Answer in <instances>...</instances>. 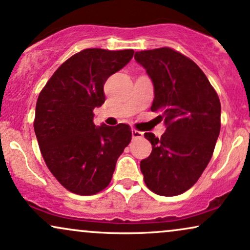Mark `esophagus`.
I'll return each instance as SVG.
<instances>
[{
    "label": "esophagus",
    "instance_id": "1",
    "mask_svg": "<svg viewBox=\"0 0 250 250\" xmlns=\"http://www.w3.org/2000/svg\"><path fill=\"white\" fill-rule=\"evenodd\" d=\"M144 136V133L143 132H140V131H138V130H132V138H133V139H138V138H142Z\"/></svg>",
    "mask_w": 250,
    "mask_h": 250
}]
</instances>
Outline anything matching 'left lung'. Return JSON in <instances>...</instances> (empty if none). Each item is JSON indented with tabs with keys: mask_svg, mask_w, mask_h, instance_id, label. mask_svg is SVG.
Segmentation results:
<instances>
[{
	"mask_svg": "<svg viewBox=\"0 0 250 250\" xmlns=\"http://www.w3.org/2000/svg\"><path fill=\"white\" fill-rule=\"evenodd\" d=\"M134 60L154 87L152 111L166 125L152 144L148 158L140 161L144 181L155 194L174 196L186 192L205 171L221 127V104L202 70L171 48L137 51Z\"/></svg>",
	"mask_w": 250,
	"mask_h": 250,
	"instance_id": "left-lung-1",
	"label": "left lung"
}]
</instances>
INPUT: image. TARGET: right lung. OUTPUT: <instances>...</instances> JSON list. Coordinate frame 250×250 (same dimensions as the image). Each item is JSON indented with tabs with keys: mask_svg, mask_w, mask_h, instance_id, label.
I'll list each match as a JSON object with an SVG mask.
<instances>
[{
	"mask_svg": "<svg viewBox=\"0 0 250 250\" xmlns=\"http://www.w3.org/2000/svg\"><path fill=\"white\" fill-rule=\"evenodd\" d=\"M131 49H85L56 70L41 91L34 128L46 166L63 187L92 195L108 186L116 163L131 142L126 124H93L105 102L104 84L133 57Z\"/></svg>",
	"mask_w": 250,
	"mask_h": 250,
	"instance_id": "right-lung-1",
	"label": "right lung"
}]
</instances>
